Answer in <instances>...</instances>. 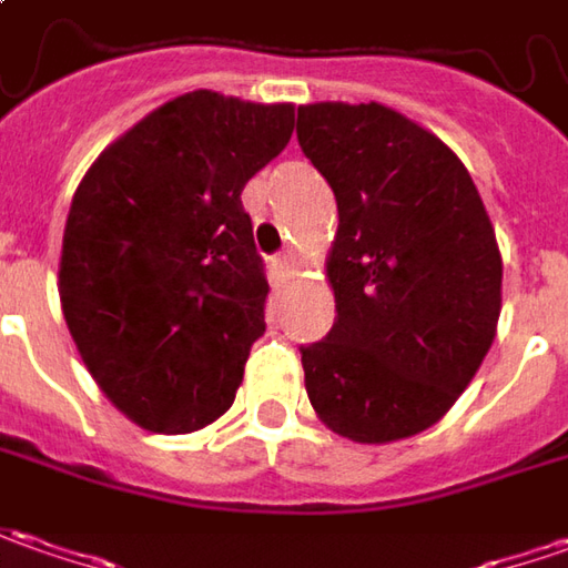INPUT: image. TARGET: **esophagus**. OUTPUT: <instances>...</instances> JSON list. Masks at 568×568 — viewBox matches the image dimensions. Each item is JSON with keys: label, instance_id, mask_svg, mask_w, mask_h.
<instances>
[{"label": "esophagus", "instance_id": "esophagus-1", "mask_svg": "<svg viewBox=\"0 0 568 568\" xmlns=\"http://www.w3.org/2000/svg\"><path fill=\"white\" fill-rule=\"evenodd\" d=\"M273 264L280 270V276H292L295 273V252H283Z\"/></svg>", "mask_w": 568, "mask_h": 568}]
</instances>
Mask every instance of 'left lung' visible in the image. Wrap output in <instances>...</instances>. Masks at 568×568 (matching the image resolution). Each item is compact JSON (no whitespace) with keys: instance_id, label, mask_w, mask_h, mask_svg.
I'll list each match as a JSON object with an SVG mask.
<instances>
[{"instance_id":"left-lung-1","label":"left lung","mask_w":568,"mask_h":568,"mask_svg":"<svg viewBox=\"0 0 568 568\" xmlns=\"http://www.w3.org/2000/svg\"><path fill=\"white\" fill-rule=\"evenodd\" d=\"M298 145L338 204L335 323L301 345L320 419L361 445L429 429L495 342L504 264L460 158L392 108H298Z\"/></svg>"}]
</instances>
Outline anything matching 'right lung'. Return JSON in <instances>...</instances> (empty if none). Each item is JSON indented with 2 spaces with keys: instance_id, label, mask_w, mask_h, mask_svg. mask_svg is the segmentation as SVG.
Returning <instances> with one entry per match:
<instances>
[{
  "instance_id": "1",
  "label": "right lung",
  "mask_w": 568,
  "mask_h": 568,
  "mask_svg": "<svg viewBox=\"0 0 568 568\" xmlns=\"http://www.w3.org/2000/svg\"><path fill=\"white\" fill-rule=\"evenodd\" d=\"M292 126V105L186 92L77 186L61 311L92 379L145 429L195 432L233 404L270 292L242 189Z\"/></svg>"
}]
</instances>
